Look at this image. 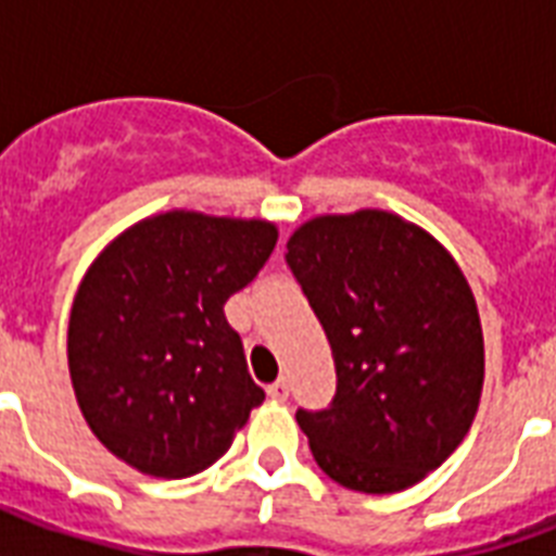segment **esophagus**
<instances>
[{"instance_id": "obj_1", "label": "esophagus", "mask_w": 556, "mask_h": 556, "mask_svg": "<svg viewBox=\"0 0 556 556\" xmlns=\"http://www.w3.org/2000/svg\"><path fill=\"white\" fill-rule=\"evenodd\" d=\"M268 397H274V401H286V397H288V380L286 378L274 380V383L268 387Z\"/></svg>"}]
</instances>
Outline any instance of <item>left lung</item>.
<instances>
[{
  "mask_svg": "<svg viewBox=\"0 0 556 556\" xmlns=\"http://www.w3.org/2000/svg\"><path fill=\"white\" fill-rule=\"evenodd\" d=\"M286 262L338 371L326 409H296L314 462L349 491L413 488L479 409L484 340L465 274L430 233L383 210L305 222Z\"/></svg>",
  "mask_w": 556,
  "mask_h": 556,
  "instance_id": "left-lung-1",
  "label": "left lung"
}]
</instances>
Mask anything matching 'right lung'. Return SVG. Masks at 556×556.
I'll use <instances>...</instances> for the list:
<instances>
[{
  "label": "right lung",
  "mask_w": 556,
  "mask_h": 556,
  "mask_svg": "<svg viewBox=\"0 0 556 556\" xmlns=\"http://www.w3.org/2000/svg\"><path fill=\"white\" fill-rule=\"evenodd\" d=\"M277 244L270 222L173 210L117 236L83 277L68 371L100 444L159 479L201 473L265 401L225 303Z\"/></svg>",
  "instance_id": "1"
}]
</instances>
